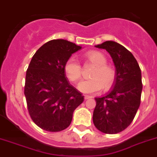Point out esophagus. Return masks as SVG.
Here are the masks:
<instances>
[{
  "instance_id": "34e87169",
  "label": "esophagus",
  "mask_w": 157,
  "mask_h": 157,
  "mask_svg": "<svg viewBox=\"0 0 157 157\" xmlns=\"http://www.w3.org/2000/svg\"><path fill=\"white\" fill-rule=\"evenodd\" d=\"M84 99H85V100H87V99H91V97H90V96H88V95H84Z\"/></svg>"
}]
</instances>
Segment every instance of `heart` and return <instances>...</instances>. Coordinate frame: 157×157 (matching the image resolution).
I'll use <instances>...</instances> for the list:
<instances>
[{
    "label": "heart",
    "instance_id": "heart-1",
    "mask_svg": "<svg viewBox=\"0 0 157 157\" xmlns=\"http://www.w3.org/2000/svg\"><path fill=\"white\" fill-rule=\"evenodd\" d=\"M84 59L95 65L90 74L91 78L83 80L78 84V89L84 94H94L103 88L107 92L114 86L116 73L114 68L107 65V59L99 51H89L84 56ZM64 72L71 82L77 83L82 77V67L76 58H70L64 65Z\"/></svg>",
    "mask_w": 157,
    "mask_h": 157
}]
</instances>
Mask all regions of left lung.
I'll return each instance as SVG.
<instances>
[{
  "label": "left lung",
  "instance_id": "8db88e82",
  "mask_svg": "<svg viewBox=\"0 0 157 157\" xmlns=\"http://www.w3.org/2000/svg\"><path fill=\"white\" fill-rule=\"evenodd\" d=\"M95 47L105 49L111 56L116 80L110 93L95 99L92 119L99 131L114 134L130 125L138 110L142 91L141 69L133 54L119 43L107 41Z\"/></svg>",
  "mask_w": 157,
  "mask_h": 157
}]
</instances>
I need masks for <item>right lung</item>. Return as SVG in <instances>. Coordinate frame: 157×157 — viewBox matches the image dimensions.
Listing matches in <instances>:
<instances>
[{"mask_svg":"<svg viewBox=\"0 0 157 157\" xmlns=\"http://www.w3.org/2000/svg\"><path fill=\"white\" fill-rule=\"evenodd\" d=\"M80 49L67 40L54 39L32 57L26 73L24 95L30 116L41 129L50 132L66 129L74 110L84 101L64 72L66 61Z\"/></svg>","mask_w":157,"mask_h":157,"instance_id":"add662e5","label":"right lung"}]
</instances>
